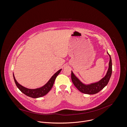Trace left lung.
Listing matches in <instances>:
<instances>
[{"mask_svg":"<svg viewBox=\"0 0 127 127\" xmlns=\"http://www.w3.org/2000/svg\"><path fill=\"white\" fill-rule=\"evenodd\" d=\"M109 56V62L108 68L105 76L100 81L90 84H85L83 83L73 73H71L72 81L75 86L81 92L87 94H94L97 93L103 89L107 85L109 81L112 74V62L110 55Z\"/></svg>","mask_w":127,"mask_h":127,"instance_id":"1","label":"left lung"}]
</instances>
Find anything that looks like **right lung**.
<instances>
[{"mask_svg":"<svg viewBox=\"0 0 127 127\" xmlns=\"http://www.w3.org/2000/svg\"><path fill=\"white\" fill-rule=\"evenodd\" d=\"M61 71H62V69L59 70L57 72H56L51 77V78L48 81V82L46 84H45L43 86H42L39 88L33 89H28L22 86L16 80L15 76L13 75V76L14 80H15V82L16 84L17 87L22 93H23L24 94H25V95H26L27 96L29 97L34 98H39V97L43 96L49 92V91L51 90V89L52 88L53 85V84L54 83V81L56 77H57L58 75L60 73Z\"/></svg>","mask_w":127,"mask_h":127,"instance_id":"right-lung-1","label":"right lung"}]
</instances>
